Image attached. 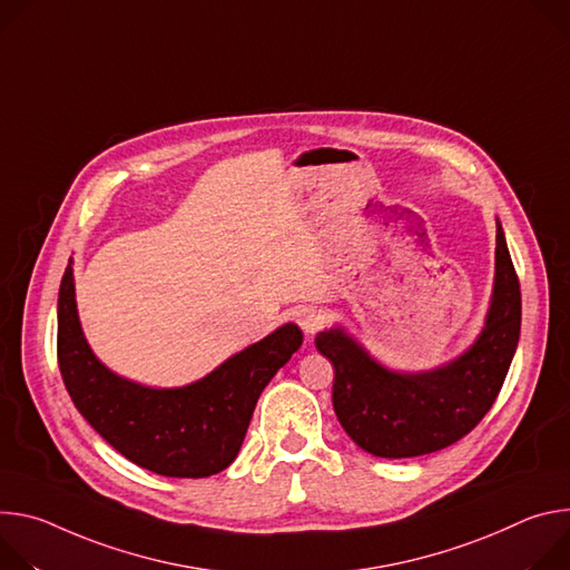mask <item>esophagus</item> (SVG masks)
<instances>
[{"label": "esophagus", "mask_w": 570, "mask_h": 570, "mask_svg": "<svg viewBox=\"0 0 570 570\" xmlns=\"http://www.w3.org/2000/svg\"><path fill=\"white\" fill-rule=\"evenodd\" d=\"M296 324L301 326V331L307 335V337H312L314 333H317L320 328H322V314H320V309H314V307H309V305H305V307H298L296 309Z\"/></svg>", "instance_id": "34e87169"}]
</instances>
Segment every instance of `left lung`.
<instances>
[{"label":"left lung","mask_w":570,"mask_h":570,"mask_svg":"<svg viewBox=\"0 0 570 570\" xmlns=\"http://www.w3.org/2000/svg\"><path fill=\"white\" fill-rule=\"evenodd\" d=\"M521 335V285L502 226L495 228L493 296L478 340L460 357L423 373L377 364L344 328L317 335L335 366L333 407L355 444L375 458H416L446 449L491 410Z\"/></svg>","instance_id":"1"}]
</instances>
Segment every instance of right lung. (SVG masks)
Wrapping results in <instances>:
<instances>
[{
  "mask_svg": "<svg viewBox=\"0 0 570 570\" xmlns=\"http://www.w3.org/2000/svg\"><path fill=\"white\" fill-rule=\"evenodd\" d=\"M301 344L298 326L285 324L193 385L145 387L106 368L90 351L72 261L60 281L56 351L66 390L117 453L158 475L208 478L230 466L263 390Z\"/></svg>",
  "mask_w": 570,
  "mask_h": 570,
  "instance_id": "1",
  "label": "right lung"
}]
</instances>
